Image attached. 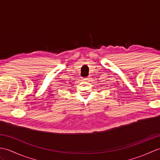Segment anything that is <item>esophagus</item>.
<instances>
[{
  "instance_id": "esophagus-1",
  "label": "esophagus",
  "mask_w": 160,
  "mask_h": 160,
  "mask_svg": "<svg viewBox=\"0 0 160 160\" xmlns=\"http://www.w3.org/2000/svg\"><path fill=\"white\" fill-rule=\"evenodd\" d=\"M82 79H83V80L89 81V80H90V78H89V77H87V78H82Z\"/></svg>"
}]
</instances>
